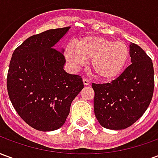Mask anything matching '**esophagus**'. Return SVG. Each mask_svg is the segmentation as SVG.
Segmentation results:
<instances>
[{"mask_svg":"<svg viewBox=\"0 0 158 158\" xmlns=\"http://www.w3.org/2000/svg\"><path fill=\"white\" fill-rule=\"evenodd\" d=\"M83 83H84V85H89V84H90V82H89V80H88L87 79H85V78H84V79H83Z\"/></svg>","mask_w":158,"mask_h":158,"instance_id":"obj_1","label":"esophagus"}]
</instances>
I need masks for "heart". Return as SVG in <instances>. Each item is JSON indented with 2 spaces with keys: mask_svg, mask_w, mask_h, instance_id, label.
<instances>
[{
  "mask_svg": "<svg viewBox=\"0 0 158 158\" xmlns=\"http://www.w3.org/2000/svg\"><path fill=\"white\" fill-rule=\"evenodd\" d=\"M129 51L122 42L101 36H87L79 40L77 45L69 44L65 56L75 67L82 66L90 60V68L96 76L103 79H112L118 76L128 62Z\"/></svg>",
  "mask_w": 158,
  "mask_h": 158,
  "instance_id": "1",
  "label": "heart"
}]
</instances>
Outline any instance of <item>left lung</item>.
<instances>
[{
	"instance_id": "1",
	"label": "left lung",
	"mask_w": 158,
	"mask_h": 158,
	"mask_svg": "<svg viewBox=\"0 0 158 158\" xmlns=\"http://www.w3.org/2000/svg\"><path fill=\"white\" fill-rule=\"evenodd\" d=\"M131 64L116 79L92 84L94 111L100 124L109 129L131 126L149 106L154 90L152 59L136 44L129 45Z\"/></svg>"
}]
</instances>
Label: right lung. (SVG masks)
<instances>
[{
	"label": "right lung",
	"mask_w": 158,
	"mask_h": 158,
	"mask_svg": "<svg viewBox=\"0 0 158 158\" xmlns=\"http://www.w3.org/2000/svg\"><path fill=\"white\" fill-rule=\"evenodd\" d=\"M69 29L30 36L12 53L6 79L9 98L21 118L37 130L61 128L84 88L81 76L65 72L63 53L54 48Z\"/></svg>",
	"instance_id": "1"
}]
</instances>
